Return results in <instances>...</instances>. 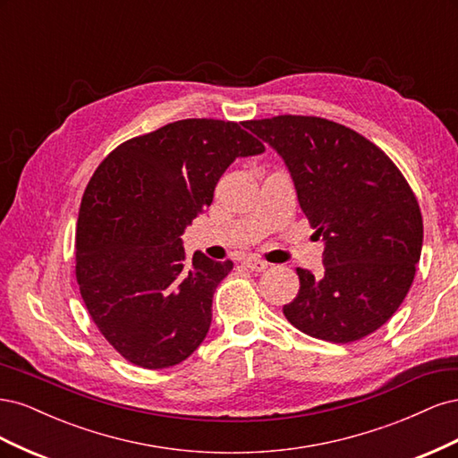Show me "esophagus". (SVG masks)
<instances>
[{"label":"esophagus","mask_w":458,"mask_h":458,"mask_svg":"<svg viewBox=\"0 0 458 458\" xmlns=\"http://www.w3.org/2000/svg\"><path fill=\"white\" fill-rule=\"evenodd\" d=\"M244 266H246L248 269H252V271H266L269 263L259 259V258H256V256H248V258L244 259Z\"/></svg>","instance_id":"esophagus-1"}]
</instances>
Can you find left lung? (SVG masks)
Segmentation results:
<instances>
[{
	"label": "left lung",
	"instance_id": "obj_1",
	"mask_svg": "<svg viewBox=\"0 0 458 458\" xmlns=\"http://www.w3.org/2000/svg\"><path fill=\"white\" fill-rule=\"evenodd\" d=\"M283 157L301 212L325 241V271L296 269L283 308L303 335L350 344L390 318L412 284L422 214L407 179L367 137L327 118L283 114L246 122Z\"/></svg>",
	"mask_w": 458,
	"mask_h": 458
}]
</instances>
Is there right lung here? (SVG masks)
Wrapping results in <instances>:
<instances>
[{
	"label": "right lung",
	"instance_id": "obj_1",
	"mask_svg": "<svg viewBox=\"0 0 458 458\" xmlns=\"http://www.w3.org/2000/svg\"><path fill=\"white\" fill-rule=\"evenodd\" d=\"M246 122L187 118L118 145L84 191L76 227V281L106 342L143 369H168L195 352L212 323V298L233 269L195 252L182 233L212 204L239 157L266 150Z\"/></svg>",
	"mask_w": 458,
	"mask_h": 458
}]
</instances>
